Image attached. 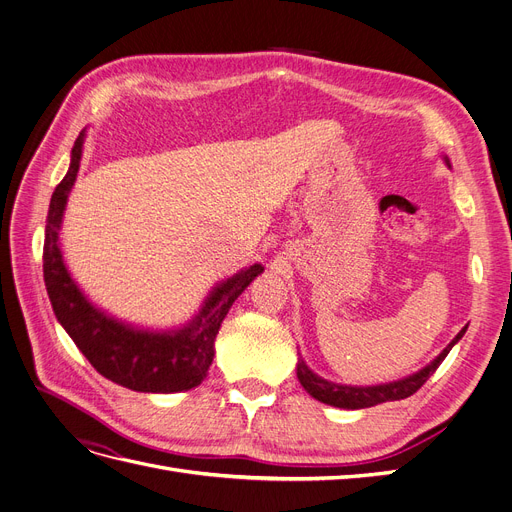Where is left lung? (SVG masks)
<instances>
[{"label": "left lung", "instance_id": "obj_1", "mask_svg": "<svg viewBox=\"0 0 512 512\" xmlns=\"http://www.w3.org/2000/svg\"><path fill=\"white\" fill-rule=\"evenodd\" d=\"M443 163L452 167L446 154H443ZM466 328H469V324H466L458 332V335L446 345V349H443L433 362L404 376V379L381 383V385H343V383H335V381H326L324 376L316 374L305 364L301 353H299V362H297V379H299L301 387L311 397L318 399V402L335 406V408H343V410H362V408H372V406H379L385 402H395V399H406L427 383L429 376L439 368V364L443 360H446L450 349L464 337Z\"/></svg>", "mask_w": 512, "mask_h": 512}]
</instances>
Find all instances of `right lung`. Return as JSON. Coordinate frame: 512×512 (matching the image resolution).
<instances>
[{"label": "right lung", "instance_id": "1", "mask_svg": "<svg viewBox=\"0 0 512 512\" xmlns=\"http://www.w3.org/2000/svg\"><path fill=\"white\" fill-rule=\"evenodd\" d=\"M87 127L71 150V165L56 186L43 240V280L60 326L79 351L104 376L142 393H180L201 385L215 355V339L232 303L244 293L263 265L253 263L211 286L201 309L182 326L146 328L121 320L83 293L60 247L62 219L77 182Z\"/></svg>", "mask_w": 512, "mask_h": 512}]
</instances>
